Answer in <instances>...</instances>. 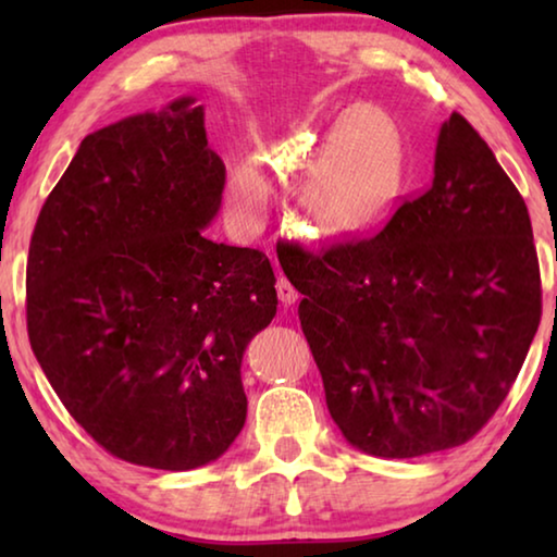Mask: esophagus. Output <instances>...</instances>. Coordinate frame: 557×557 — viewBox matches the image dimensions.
I'll return each mask as SVG.
<instances>
[{
  "label": "esophagus",
  "instance_id": "esophagus-1",
  "mask_svg": "<svg viewBox=\"0 0 557 557\" xmlns=\"http://www.w3.org/2000/svg\"><path fill=\"white\" fill-rule=\"evenodd\" d=\"M277 297H280L282 305L289 307V305H295V301L299 299V292H297L295 287H292L289 280L280 277V280H277Z\"/></svg>",
  "mask_w": 557,
  "mask_h": 557
}]
</instances>
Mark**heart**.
Returning <instances> with one entry per match:
<instances>
[{"mask_svg": "<svg viewBox=\"0 0 557 557\" xmlns=\"http://www.w3.org/2000/svg\"><path fill=\"white\" fill-rule=\"evenodd\" d=\"M282 162L295 166L312 157L299 178V211L319 240H342L369 231L400 199L405 184L403 132L379 106H351L324 135L289 137ZM265 166L256 157L228 164V199L240 215L268 201Z\"/></svg>", "mask_w": 557, "mask_h": 557, "instance_id": "b5f03b06", "label": "heart"}]
</instances>
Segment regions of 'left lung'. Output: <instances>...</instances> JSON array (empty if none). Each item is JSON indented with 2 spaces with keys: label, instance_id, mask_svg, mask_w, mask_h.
<instances>
[{
  "label": "left lung",
  "instance_id": "obj_1",
  "mask_svg": "<svg viewBox=\"0 0 557 557\" xmlns=\"http://www.w3.org/2000/svg\"><path fill=\"white\" fill-rule=\"evenodd\" d=\"M299 322L348 445L410 459L465 445L541 322L528 209L479 132L442 122L435 176L373 238L289 252Z\"/></svg>",
  "mask_w": 557,
  "mask_h": 557
}]
</instances>
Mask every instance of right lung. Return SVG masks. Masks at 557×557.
Listing matches in <instances>:
<instances>
[{
    "label": "right lung",
    "mask_w": 557,
    "mask_h": 557,
    "mask_svg": "<svg viewBox=\"0 0 557 557\" xmlns=\"http://www.w3.org/2000/svg\"><path fill=\"white\" fill-rule=\"evenodd\" d=\"M225 166L194 96L83 139L36 221L26 324L88 435L132 465H209L248 414L243 354L277 312L260 250L206 238Z\"/></svg>",
    "instance_id": "obj_1"
}]
</instances>
